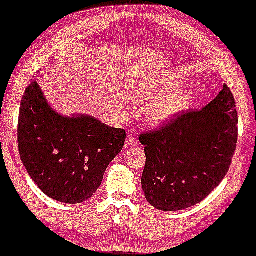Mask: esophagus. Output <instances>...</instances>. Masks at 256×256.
<instances>
[{
    "label": "esophagus",
    "mask_w": 256,
    "mask_h": 256,
    "mask_svg": "<svg viewBox=\"0 0 256 256\" xmlns=\"http://www.w3.org/2000/svg\"><path fill=\"white\" fill-rule=\"evenodd\" d=\"M138 145V142H137L136 137L134 135H128L127 140H126V146L127 148H134Z\"/></svg>",
    "instance_id": "obj_1"
}]
</instances>
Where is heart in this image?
Here are the masks:
<instances>
[{
	"label": "heart",
	"mask_w": 256,
	"mask_h": 256,
	"mask_svg": "<svg viewBox=\"0 0 256 256\" xmlns=\"http://www.w3.org/2000/svg\"><path fill=\"white\" fill-rule=\"evenodd\" d=\"M172 92H176V90H166L164 92L160 94V98H166L167 96L172 95ZM188 103H190V98H188V96H180L178 98H176V100H169L167 103L156 106L148 116V122L152 124L153 126L166 124L167 121L172 120V118L178 116L180 112H182L188 105Z\"/></svg>",
	"instance_id": "b5f03b06"
}]
</instances>
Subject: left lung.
Listing matches in <instances>:
<instances>
[{
  "instance_id": "8db88e82",
  "label": "left lung",
  "mask_w": 256,
  "mask_h": 256,
  "mask_svg": "<svg viewBox=\"0 0 256 256\" xmlns=\"http://www.w3.org/2000/svg\"><path fill=\"white\" fill-rule=\"evenodd\" d=\"M238 138L236 102L226 84L200 111H188L152 132H144L145 198L159 210L194 206L222 182Z\"/></svg>"
}]
</instances>
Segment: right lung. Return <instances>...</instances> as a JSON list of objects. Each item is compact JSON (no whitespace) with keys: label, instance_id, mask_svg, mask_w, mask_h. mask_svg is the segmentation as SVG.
<instances>
[{"label":"right lung","instance_id":"right-lung-1","mask_svg":"<svg viewBox=\"0 0 256 256\" xmlns=\"http://www.w3.org/2000/svg\"><path fill=\"white\" fill-rule=\"evenodd\" d=\"M124 140V129L92 116L57 113L36 81L26 88L19 110V154L28 175L50 198L65 204L92 198Z\"/></svg>","mask_w":256,"mask_h":256}]
</instances>
